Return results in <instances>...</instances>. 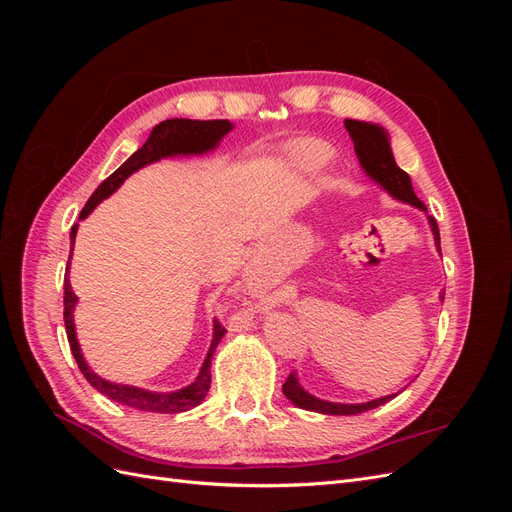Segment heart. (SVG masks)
<instances>
[{
	"mask_svg": "<svg viewBox=\"0 0 512 512\" xmlns=\"http://www.w3.org/2000/svg\"><path fill=\"white\" fill-rule=\"evenodd\" d=\"M297 158L303 164L309 166H316L320 164L324 158H327V147L320 145V143H301L297 149Z\"/></svg>",
	"mask_w": 512,
	"mask_h": 512,
	"instance_id": "obj_1",
	"label": "heart"
}]
</instances>
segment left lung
Instances as JSON below:
<instances>
[{
  "mask_svg": "<svg viewBox=\"0 0 512 512\" xmlns=\"http://www.w3.org/2000/svg\"><path fill=\"white\" fill-rule=\"evenodd\" d=\"M344 128L348 130V134L352 138L354 151H356V156H359V162L365 168V173L371 179H376L382 188L391 196H395L397 200H404V203H410V205L425 211L427 207L423 200L414 194L408 173L395 164L393 151L389 145V136H386V132L382 128L374 126V123L354 121V119H346ZM429 224L433 230V237H436V243L440 245V230H438L436 220L429 218ZM282 391L294 406H299L303 410H312V412H320V414H339V416L374 410L395 397V395H386V397H380L374 401H367V404H331V401H322V399H316L309 393H305L299 386L297 378H294L292 371L286 378Z\"/></svg>",
  "mask_w": 512,
  "mask_h": 512,
  "instance_id": "8db88e82",
  "label": "left lung"
}]
</instances>
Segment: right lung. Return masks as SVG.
<instances>
[{
	"label": "right lung",
	"mask_w": 512,
	"mask_h": 512,
	"mask_svg": "<svg viewBox=\"0 0 512 512\" xmlns=\"http://www.w3.org/2000/svg\"><path fill=\"white\" fill-rule=\"evenodd\" d=\"M232 126L226 119H211V121H192V119H166L162 123H158L156 128L151 130L147 143L138 149L134 156H130L126 162H123L111 177H106L96 192L89 196V200L85 203L79 220H85L87 215L98 207V203H102L104 198L111 196L119 185L126 181L132 173H136L138 168H143L145 164L156 162L160 158L166 156H175V153H203L213 149L218 145L220 138L230 130ZM76 228L79 224H74L70 230V241L74 245V237H76ZM68 267H70V258H68ZM79 301V297L72 292L70 288V280L66 275L64 280V322H66V335L70 342V350L74 354V361L79 365L81 374L87 378V382L98 389L102 395H106L108 399L117 401V404L130 406L134 410H145V412H160V414H175V412H185L194 406H198L200 401L205 399V395L209 393L211 386V359L215 346L220 344V339L224 337L226 329L222 324L215 320L213 324V342L211 348L207 352V359L200 367L198 378L185 386L181 391L175 393H151L145 389H136V386H126V384H115V382H106L102 378H98L94 371H91L83 359L79 342H76V333H74V322H72V314H74V305Z\"/></svg>",
	"instance_id": "obj_1"
}]
</instances>
